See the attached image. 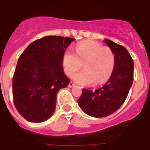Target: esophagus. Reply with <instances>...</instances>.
I'll use <instances>...</instances> for the list:
<instances>
[{
	"label": "esophagus",
	"instance_id": "esophagus-1",
	"mask_svg": "<svg viewBox=\"0 0 150 150\" xmlns=\"http://www.w3.org/2000/svg\"><path fill=\"white\" fill-rule=\"evenodd\" d=\"M69 88H72V87H74V86H75V83H73V82L72 81H71L70 82V83H69Z\"/></svg>",
	"mask_w": 150,
	"mask_h": 150
}]
</instances>
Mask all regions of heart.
Segmentation results:
<instances>
[{
	"label": "heart",
	"instance_id": "b5f03b06",
	"mask_svg": "<svg viewBox=\"0 0 150 150\" xmlns=\"http://www.w3.org/2000/svg\"><path fill=\"white\" fill-rule=\"evenodd\" d=\"M64 71L71 76L83 66V70L74 76L80 84H102L110 78L115 67L112 50L93 41L83 42L77 45L75 54L66 50L62 56Z\"/></svg>",
	"mask_w": 150,
	"mask_h": 150
}]
</instances>
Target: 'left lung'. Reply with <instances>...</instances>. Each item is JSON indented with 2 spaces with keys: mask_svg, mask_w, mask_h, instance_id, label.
Here are the masks:
<instances>
[{
  "mask_svg": "<svg viewBox=\"0 0 150 150\" xmlns=\"http://www.w3.org/2000/svg\"><path fill=\"white\" fill-rule=\"evenodd\" d=\"M115 56V67L105 84L96 90L84 89L78 104L88 115L109 116L124 104L133 82V60L125 47L105 39Z\"/></svg>",
  "mask_w": 150,
  "mask_h": 150,
  "instance_id": "obj_1",
  "label": "left lung"
}]
</instances>
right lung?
<instances>
[{
  "instance_id": "right-lung-1",
  "label": "right lung",
  "mask_w": 150,
  "mask_h": 150,
  "mask_svg": "<svg viewBox=\"0 0 150 150\" xmlns=\"http://www.w3.org/2000/svg\"><path fill=\"white\" fill-rule=\"evenodd\" d=\"M75 38L46 36L30 43L18 59L13 77L17 110L30 122L49 119L57 93L70 83L62 69V56Z\"/></svg>"
}]
</instances>
